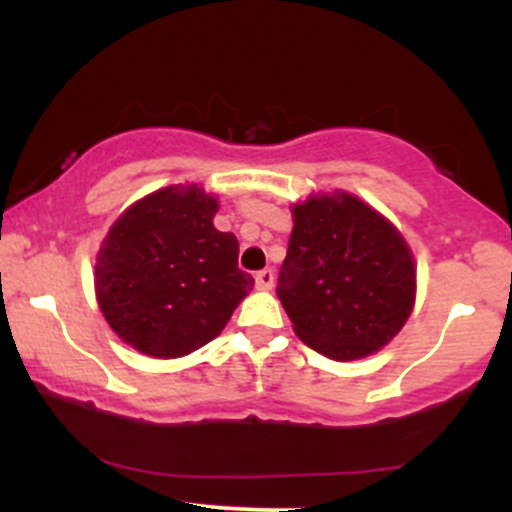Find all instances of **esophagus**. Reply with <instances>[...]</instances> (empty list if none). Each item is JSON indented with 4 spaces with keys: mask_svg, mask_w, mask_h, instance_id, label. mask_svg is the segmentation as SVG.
<instances>
[{
    "mask_svg": "<svg viewBox=\"0 0 512 512\" xmlns=\"http://www.w3.org/2000/svg\"><path fill=\"white\" fill-rule=\"evenodd\" d=\"M255 284L260 291H269L274 286V272L272 269H262V272L255 274Z\"/></svg>",
    "mask_w": 512,
    "mask_h": 512,
    "instance_id": "esophagus-1",
    "label": "esophagus"
}]
</instances>
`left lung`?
Masks as SVG:
<instances>
[{
    "label": "left lung",
    "instance_id": "left-lung-1",
    "mask_svg": "<svg viewBox=\"0 0 512 512\" xmlns=\"http://www.w3.org/2000/svg\"><path fill=\"white\" fill-rule=\"evenodd\" d=\"M276 296L293 332L334 361H356L397 337L416 301L402 233L370 204L334 190L293 204Z\"/></svg>",
    "mask_w": 512,
    "mask_h": 512
}]
</instances>
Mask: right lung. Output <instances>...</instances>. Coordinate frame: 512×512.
I'll return each mask as SVG.
<instances>
[{"instance_id": "add662e5", "label": "right lung", "mask_w": 512, "mask_h": 512, "mask_svg": "<svg viewBox=\"0 0 512 512\" xmlns=\"http://www.w3.org/2000/svg\"><path fill=\"white\" fill-rule=\"evenodd\" d=\"M219 199L168 185L120 214L96 255V301L113 332L154 358H180L221 334L255 286L238 238L214 228Z\"/></svg>"}]
</instances>
